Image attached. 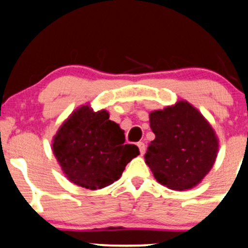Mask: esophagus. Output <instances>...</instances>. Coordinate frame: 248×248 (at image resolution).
<instances>
[{
  "label": "esophagus",
  "mask_w": 248,
  "mask_h": 248,
  "mask_svg": "<svg viewBox=\"0 0 248 248\" xmlns=\"http://www.w3.org/2000/svg\"><path fill=\"white\" fill-rule=\"evenodd\" d=\"M138 147H139V151H140V154L141 155H143L145 154V152H146V145L143 142H138Z\"/></svg>",
  "instance_id": "34e87169"
}]
</instances>
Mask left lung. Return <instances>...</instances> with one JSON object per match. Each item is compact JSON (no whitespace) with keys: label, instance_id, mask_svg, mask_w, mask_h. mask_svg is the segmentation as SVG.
Instances as JSON below:
<instances>
[{"label":"left lung","instance_id":"obj_1","mask_svg":"<svg viewBox=\"0 0 248 248\" xmlns=\"http://www.w3.org/2000/svg\"><path fill=\"white\" fill-rule=\"evenodd\" d=\"M155 139L145 155L155 179L168 188L194 187L213 167L217 139L211 124L187 101L149 114Z\"/></svg>","mask_w":248,"mask_h":248}]
</instances>
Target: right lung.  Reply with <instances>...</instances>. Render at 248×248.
<instances>
[{
    "instance_id": "right-lung-1",
    "label": "right lung",
    "mask_w": 248,
    "mask_h": 248,
    "mask_svg": "<svg viewBox=\"0 0 248 248\" xmlns=\"http://www.w3.org/2000/svg\"><path fill=\"white\" fill-rule=\"evenodd\" d=\"M53 152L67 178L88 189L118 180L140 153L135 145H124V130L110 121L107 111H93L89 106L75 110L60 127Z\"/></svg>"
}]
</instances>
